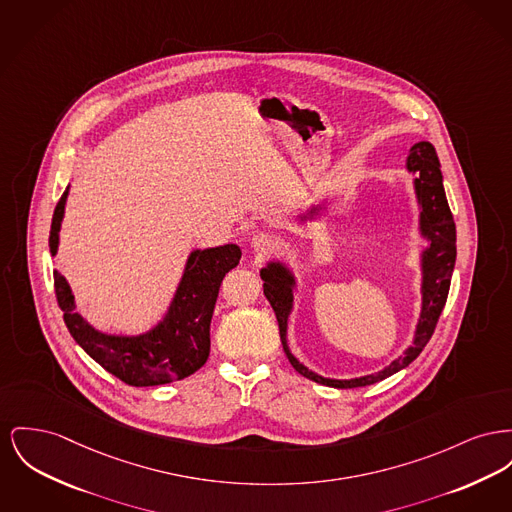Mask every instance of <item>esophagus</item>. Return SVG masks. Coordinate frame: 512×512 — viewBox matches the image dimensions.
Masks as SVG:
<instances>
[{"label": "esophagus", "instance_id": "34e87169", "mask_svg": "<svg viewBox=\"0 0 512 512\" xmlns=\"http://www.w3.org/2000/svg\"><path fill=\"white\" fill-rule=\"evenodd\" d=\"M276 240L272 238L271 234H257V236H253V240H251V247L259 253V255H267V253H271L276 249Z\"/></svg>", "mask_w": 512, "mask_h": 512}]
</instances>
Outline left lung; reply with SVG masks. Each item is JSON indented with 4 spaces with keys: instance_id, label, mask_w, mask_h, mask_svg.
<instances>
[{
    "instance_id": "obj_1",
    "label": "left lung",
    "mask_w": 512,
    "mask_h": 512,
    "mask_svg": "<svg viewBox=\"0 0 512 512\" xmlns=\"http://www.w3.org/2000/svg\"><path fill=\"white\" fill-rule=\"evenodd\" d=\"M439 158L437 152L433 149L431 143L420 141L416 143L410 152H408V170L416 172V193L421 203V232L429 240V247L423 253V305H421L420 323L418 331L414 338V346H410L404 356L398 360L392 361L389 367L375 375H365L358 379L350 381H336V379H325L309 369H305L300 361L296 360L286 344V325H288V315L292 309V284L294 278L290 272L286 271L282 265L271 263L269 269L261 271V278L265 280L263 292L267 300L271 301L278 329H280V340L284 346V352L292 367L311 381L327 387H336V389H356V387H365L373 385L377 381H383L391 377L392 373L400 371L408 363L416 360L429 342L431 334L437 327L439 315L447 303L449 288H451L452 269L456 261V226L452 218L447 195L443 189V176L439 168Z\"/></svg>"
}]
</instances>
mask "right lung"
<instances>
[{
  "label": "right lung",
  "mask_w": 512,
  "mask_h": 512,
  "mask_svg": "<svg viewBox=\"0 0 512 512\" xmlns=\"http://www.w3.org/2000/svg\"><path fill=\"white\" fill-rule=\"evenodd\" d=\"M67 191L61 195L50 230V251H58V232ZM238 245H222L191 253L176 298L166 319L141 336H110L94 331L75 313L69 284L54 272L56 298L63 321L75 342L108 373L131 387H154L180 381L205 365L211 352V319L226 272L240 263Z\"/></svg>",
  "instance_id": "right-lung-1"
}]
</instances>
